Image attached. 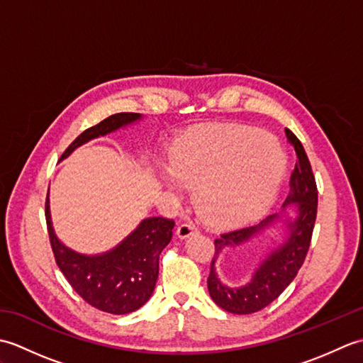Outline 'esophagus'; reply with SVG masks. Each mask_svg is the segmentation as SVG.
<instances>
[{
    "label": "esophagus",
    "mask_w": 363,
    "mask_h": 363,
    "mask_svg": "<svg viewBox=\"0 0 363 363\" xmlns=\"http://www.w3.org/2000/svg\"><path fill=\"white\" fill-rule=\"evenodd\" d=\"M176 234H177V237H179V238H189L190 235L198 234V226L195 225V223H191V221L181 223V225L177 226V229H176Z\"/></svg>",
    "instance_id": "34e87169"
}]
</instances>
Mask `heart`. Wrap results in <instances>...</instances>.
Listing matches in <instances>:
<instances>
[{"instance_id": "heart-1", "label": "heart", "mask_w": 363, "mask_h": 363, "mask_svg": "<svg viewBox=\"0 0 363 363\" xmlns=\"http://www.w3.org/2000/svg\"><path fill=\"white\" fill-rule=\"evenodd\" d=\"M285 168L287 156L273 134L229 126L173 146L159 179L169 194L191 189L201 218L228 228L254 218L273 201Z\"/></svg>"}]
</instances>
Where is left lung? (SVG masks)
<instances>
[{"label": "left lung", "mask_w": 363, "mask_h": 363, "mask_svg": "<svg viewBox=\"0 0 363 363\" xmlns=\"http://www.w3.org/2000/svg\"><path fill=\"white\" fill-rule=\"evenodd\" d=\"M285 134L295 148L296 164L291 172L290 191L282 204V211L268 215L259 225L230 230L215 240V256L207 279V289L213 303L230 313L248 315L272 304L295 279L309 251L315 218H317V184L303 143L290 129H285ZM290 210L296 212L293 218L289 217ZM277 222H282L283 228H286L281 233L283 240L272 241V246L269 247L259 259L252 279L238 288H230L223 283L214 265L224 250L240 247L258 240L268 230L277 229Z\"/></svg>", "instance_id": "1"}]
</instances>
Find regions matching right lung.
<instances>
[{
	"instance_id": "right-lung-1",
	"label": "right lung",
	"mask_w": 363,
	"mask_h": 363,
	"mask_svg": "<svg viewBox=\"0 0 363 363\" xmlns=\"http://www.w3.org/2000/svg\"><path fill=\"white\" fill-rule=\"evenodd\" d=\"M142 118V113L121 112L111 115L84 130L65 150L60 160L67 159L84 143L134 125ZM45 209L57 267L86 303L107 313L126 315L140 309L151 298L159 276V256L173 237V220L145 218L112 250L101 254H82L68 248L54 233L50 196L46 198Z\"/></svg>"
}]
</instances>
